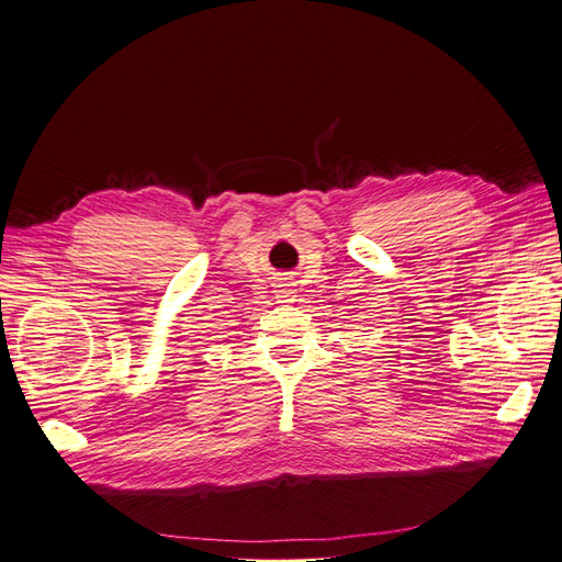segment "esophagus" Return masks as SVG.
<instances>
[{
	"mask_svg": "<svg viewBox=\"0 0 562 562\" xmlns=\"http://www.w3.org/2000/svg\"><path fill=\"white\" fill-rule=\"evenodd\" d=\"M277 300H279L281 304H291V302L295 300V291H293V288H288V285L283 283V285H279V291H277Z\"/></svg>",
	"mask_w": 562,
	"mask_h": 562,
	"instance_id": "obj_1",
	"label": "esophagus"
}]
</instances>
